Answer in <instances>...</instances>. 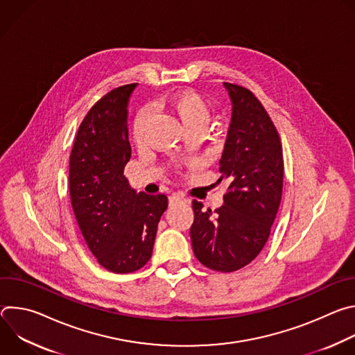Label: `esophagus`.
I'll list each match as a JSON object with an SVG mask.
<instances>
[{"label":"esophagus","instance_id":"34e87169","mask_svg":"<svg viewBox=\"0 0 355 355\" xmlns=\"http://www.w3.org/2000/svg\"><path fill=\"white\" fill-rule=\"evenodd\" d=\"M182 199H184L182 196H180V195H177V193H173V195L170 196V205L177 204V202H180V200H182Z\"/></svg>","mask_w":355,"mask_h":355}]
</instances>
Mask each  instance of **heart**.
I'll list each match as a JSON object with an SVG mask.
<instances>
[{
	"label": "heart",
	"instance_id": "heart-1",
	"mask_svg": "<svg viewBox=\"0 0 355 355\" xmlns=\"http://www.w3.org/2000/svg\"><path fill=\"white\" fill-rule=\"evenodd\" d=\"M167 108L178 118L184 130H204L209 122L211 111L207 101L192 89H184L173 94L167 99ZM148 114L141 110L133 122V140L141 143L147 125Z\"/></svg>",
	"mask_w": 355,
	"mask_h": 355
}]
</instances>
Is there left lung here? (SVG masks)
Here are the masks:
<instances>
[{"label": "left lung", "instance_id": "1", "mask_svg": "<svg viewBox=\"0 0 355 355\" xmlns=\"http://www.w3.org/2000/svg\"><path fill=\"white\" fill-rule=\"evenodd\" d=\"M223 85L233 112L219 181L227 178L230 185L215 212L192 200L189 234L202 264L233 272L254 260L270 237L282 196L284 157L279 135L256 95L237 84Z\"/></svg>", "mask_w": 355, "mask_h": 355}]
</instances>
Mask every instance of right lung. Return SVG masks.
Wrapping results in <instances>:
<instances>
[{
	"instance_id": "1",
	"label": "right lung",
	"mask_w": 355,
	"mask_h": 355,
	"mask_svg": "<svg viewBox=\"0 0 355 355\" xmlns=\"http://www.w3.org/2000/svg\"><path fill=\"white\" fill-rule=\"evenodd\" d=\"M136 84L110 91L81 122L70 155L71 207L88 248L104 268L128 274L151 257L164 193L136 192L123 175L130 159L128 104Z\"/></svg>"
}]
</instances>
